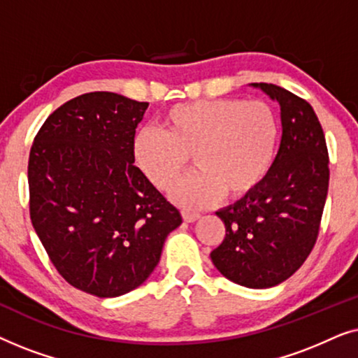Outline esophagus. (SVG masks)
Returning <instances> with one entry per match:
<instances>
[{"label":"esophagus","instance_id":"1","mask_svg":"<svg viewBox=\"0 0 358 358\" xmlns=\"http://www.w3.org/2000/svg\"><path fill=\"white\" fill-rule=\"evenodd\" d=\"M199 217H200L199 213L189 212V210H182V218H184V222L192 223V222H195V220H199Z\"/></svg>","mask_w":358,"mask_h":358}]
</instances>
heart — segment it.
<instances>
[{
    "label": "heart",
    "mask_w": 358,
    "mask_h": 358,
    "mask_svg": "<svg viewBox=\"0 0 358 358\" xmlns=\"http://www.w3.org/2000/svg\"><path fill=\"white\" fill-rule=\"evenodd\" d=\"M164 131L141 129L131 156L146 179L169 189L187 169L199 171L176 184L171 195L187 208L248 197L266 179L278 138L277 117L262 101L210 99L180 102L161 117Z\"/></svg>",
    "instance_id": "b5f03b06"
}]
</instances>
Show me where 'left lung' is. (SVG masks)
Here are the masks:
<instances>
[{"mask_svg":"<svg viewBox=\"0 0 358 358\" xmlns=\"http://www.w3.org/2000/svg\"><path fill=\"white\" fill-rule=\"evenodd\" d=\"M252 86L280 104V148L262 184L217 212L227 234L210 257L238 285L268 288L292 277L315 248L329 187V155L305 99L268 83Z\"/></svg>","mask_w":358,"mask_h":358,"instance_id":"8db88e82","label":"left lung"}]
</instances>
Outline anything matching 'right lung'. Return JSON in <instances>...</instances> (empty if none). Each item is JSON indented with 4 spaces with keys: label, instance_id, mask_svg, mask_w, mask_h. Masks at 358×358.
I'll use <instances>...</instances> for the list:
<instances>
[{
    "label": "right lung",
    "instance_id": "1",
    "mask_svg": "<svg viewBox=\"0 0 358 358\" xmlns=\"http://www.w3.org/2000/svg\"><path fill=\"white\" fill-rule=\"evenodd\" d=\"M148 102L87 92L48 115L29 155V213L58 273L99 298L140 287L179 210L134 164Z\"/></svg>",
    "mask_w": 358,
    "mask_h": 358
}]
</instances>
